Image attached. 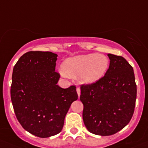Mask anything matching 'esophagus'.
Wrapping results in <instances>:
<instances>
[{"label":"esophagus","mask_w":148,"mask_h":148,"mask_svg":"<svg viewBox=\"0 0 148 148\" xmlns=\"http://www.w3.org/2000/svg\"><path fill=\"white\" fill-rule=\"evenodd\" d=\"M77 92L78 94V96H79V97H80V95H81V90L79 88H77Z\"/></svg>","instance_id":"1"}]
</instances>
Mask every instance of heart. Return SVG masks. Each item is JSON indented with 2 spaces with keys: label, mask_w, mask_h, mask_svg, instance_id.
Returning a JSON list of instances; mask_svg holds the SVG:
<instances>
[{
  "label": "heart",
  "mask_w": 148,
  "mask_h": 148,
  "mask_svg": "<svg viewBox=\"0 0 148 148\" xmlns=\"http://www.w3.org/2000/svg\"><path fill=\"white\" fill-rule=\"evenodd\" d=\"M109 66V60L103 54L81 55L66 59L62 64L67 75H79V82L90 84L98 82L104 77Z\"/></svg>",
  "instance_id": "heart-1"
}]
</instances>
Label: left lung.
I'll use <instances>...</instances> for the list:
<instances>
[{
	"instance_id": "obj_1",
	"label": "left lung",
	"mask_w": 148,
	"mask_h": 148,
	"mask_svg": "<svg viewBox=\"0 0 148 148\" xmlns=\"http://www.w3.org/2000/svg\"><path fill=\"white\" fill-rule=\"evenodd\" d=\"M110 66L98 82L81 85L83 120L92 134L110 136L124 129L134 112L137 87L132 66L109 54Z\"/></svg>"
}]
</instances>
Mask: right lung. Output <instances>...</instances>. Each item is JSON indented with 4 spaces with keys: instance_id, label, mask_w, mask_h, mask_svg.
Returning a JSON list of instances; mask_svg holds the SVG:
<instances>
[{
    "instance_id": "obj_1",
    "label": "right lung",
    "mask_w": 148,
    "mask_h": 148,
    "mask_svg": "<svg viewBox=\"0 0 148 148\" xmlns=\"http://www.w3.org/2000/svg\"><path fill=\"white\" fill-rule=\"evenodd\" d=\"M57 57L52 52H27L12 71L10 95L16 117L26 131L40 138L60 132L71 104L78 99L75 86L57 85Z\"/></svg>"
}]
</instances>
